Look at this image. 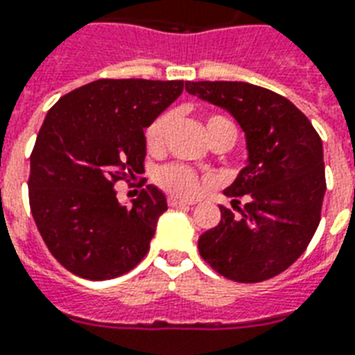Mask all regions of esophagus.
<instances>
[{"mask_svg": "<svg viewBox=\"0 0 355 355\" xmlns=\"http://www.w3.org/2000/svg\"><path fill=\"white\" fill-rule=\"evenodd\" d=\"M168 205L170 207H180V205H194V201H189V200H181V198H175V196H170L168 200Z\"/></svg>", "mask_w": 355, "mask_h": 355, "instance_id": "1", "label": "esophagus"}]
</instances>
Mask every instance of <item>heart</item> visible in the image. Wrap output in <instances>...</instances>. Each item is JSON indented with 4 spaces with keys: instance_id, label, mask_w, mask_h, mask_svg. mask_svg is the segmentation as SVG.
Here are the masks:
<instances>
[{
    "instance_id": "b5f03b06",
    "label": "heart",
    "mask_w": 355,
    "mask_h": 355,
    "mask_svg": "<svg viewBox=\"0 0 355 355\" xmlns=\"http://www.w3.org/2000/svg\"><path fill=\"white\" fill-rule=\"evenodd\" d=\"M170 124V113H159L154 121H150V124L144 128V146L152 154L161 152L164 144V137H166V130ZM214 130H227L231 133L232 139L236 135L234 126L229 119L222 117V115H209L205 121V133H212ZM154 181L163 189V191L170 192L175 196H192L200 191L201 178L198 175L196 170L191 166L180 163H168L163 164L154 172Z\"/></svg>"
}]
</instances>
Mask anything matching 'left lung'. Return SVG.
Wrapping results in <instances>:
<instances>
[{"label":"left lung","mask_w":355,"mask_h":355,"mask_svg":"<svg viewBox=\"0 0 355 355\" xmlns=\"http://www.w3.org/2000/svg\"><path fill=\"white\" fill-rule=\"evenodd\" d=\"M191 95L231 113L248 141V164L220 207L222 220L198 240L201 258L234 282H262L304 253L321 222L326 192L322 141L304 113L248 82H185ZM244 201L238 207L239 200Z\"/></svg>","instance_id":"1"}]
</instances>
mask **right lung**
I'll use <instances>...</instances> for the list:
<instances>
[{"mask_svg": "<svg viewBox=\"0 0 355 355\" xmlns=\"http://www.w3.org/2000/svg\"><path fill=\"white\" fill-rule=\"evenodd\" d=\"M183 80L101 78L51 107L31 154L29 203L51 254L76 277L128 273L150 249L166 198L154 185L121 205L117 181L144 170V128Z\"/></svg>", "mask_w": 355, "mask_h": 355, "instance_id": "right-lung-1", "label": "right lung"}]
</instances>
